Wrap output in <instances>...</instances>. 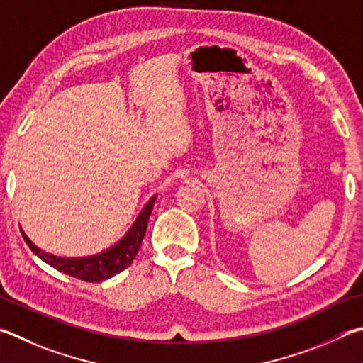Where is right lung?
Listing matches in <instances>:
<instances>
[{
    "label": "right lung",
    "mask_w": 363,
    "mask_h": 363,
    "mask_svg": "<svg viewBox=\"0 0 363 363\" xmlns=\"http://www.w3.org/2000/svg\"><path fill=\"white\" fill-rule=\"evenodd\" d=\"M155 200H157V195H154L152 199L146 203V206L143 208L140 216L136 217L135 223L131 225L127 235H125L117 245L95 255L58 257V255L45 252V250L39 249L36 245H33L31 240L25 235L23 230H22V235L25 238V242L30 246L33 252H35L39 259L48 263V265L54 267L55 269H58V272L69 274L72 278H77L85 282H100V281L113 278V276L123 272L125 268H128L131 265V262H133L138 250L141 247L144 233H146V228H147L149 216L152 213Z\"/></svg>",
    "instance_id": "add662e5"
}]
</instances>
